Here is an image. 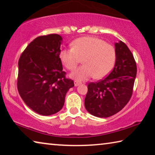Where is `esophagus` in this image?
Listing matches in <instances>:
<instances>
[{
	"mask_svg": "<svg viewBox=\"0 0 155 155\" xmlns=\"http://www.w3.org/2000/svg\"><path fill=\"white\" fill-rule=\"evenodd\" d=\"M80 84H81V83L78 82V81H74V85L76 86V87H77V86H78V85H79Z\"/></svg>",
	"mask_w": 155,
	"mask_h": 155,
	"instance_id": "obj_1",
	"label": "esophagus"
}]
</instances>
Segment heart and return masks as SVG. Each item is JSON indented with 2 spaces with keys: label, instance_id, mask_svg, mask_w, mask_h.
<instances>
[{
  "label": "heart",
  "instance_id": "1",
  "mask_svg": "<svg viewBox=\"0 0 155 155\" xmlns=\"http://www.w3.org/2000/svg\"><path fill=\"white\" fill-rule=\"evenodd\" d=\"M60 59L67 69L73 70L83 60V65L70 74L78 81L94 77L103 78L109 74L115 61L114 46L94 37H82L72 41V48L63 49Z\"/></svg>",
  "mask_w": 155,
  "mask_h": 155
}]
</instances>
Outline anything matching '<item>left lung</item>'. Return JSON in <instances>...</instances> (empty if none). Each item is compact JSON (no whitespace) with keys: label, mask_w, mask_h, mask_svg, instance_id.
<instances>
[{"label":"left lung","mask_w":155,"mask_h":155,"mask_svg":"<svg viewBox=\"0 0 155 155\" xmlns=\"http://www.w3.org/2000/svg\"><path fill=\"white\" fill-rule=\"evenodd\" d=\"M114 69L104 79L88 84L85 107L90 114L108 117L124 108L133 94L137 66L132 52L122 41L115 43Z\"/></svg>","instance_id":"obj_1"}]
</instances>
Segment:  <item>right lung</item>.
Instances as JSON below:
<instances>
[{"label":"right lung","instance_id":"obj_1","mask_svg":"<svg viewBox=\"0 0 155 155\" xmlns=\"http://www.w3.org/2000/svg\"><path fill=\"white\" fill-rule=\"evenodd\" d=\"M62 38L40 36L28 44L18 61V90L27 105L38 114L59 111L73 81L65 78L59 57Z\"/></svg>","mask_w":155,"mask_h":155}]
</instances>
